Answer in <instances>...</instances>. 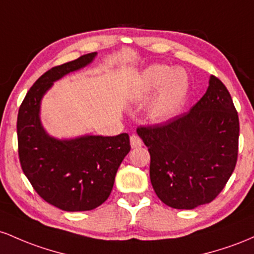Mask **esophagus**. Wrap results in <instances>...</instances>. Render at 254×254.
Wrapping results in <instances>:
<instances>
[{
	"instance_id": "1",
	"label": "esophagus",
	"mask_w": 254,
	"mask_h": 254,
	"mask_svg": "<svg viewBox=\"0 0 254 254\" xmlns=\"http://www.w3.org/2000/svg\"><path fill=\"white\" fill-rule=\"evenodd\" d=\"M130 146L133 147V149H138V147H140L141 145H142V141H141V139L139 138L138 135H135V134H133L132 136H130Z\"/></svg>"
}]
</instances>
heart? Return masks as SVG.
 Instances as JSON below:
<instances>
[{
  "instance_id": "obj_1",
  "label": "heart",
  "mask_w": 254,
  "mask_h": 254,
  "mask_svg": "<svg viewBox=\"0 0 254 254\" xmlns=\"http://www.w3.org/2000/svg\"><path fill=\"white\" fill-rule=\"evenodd\" d=\"M147 107V115L155 122L172 119L180 110L189 92V79L181 70L162 64L151 65L141 76L139 97L147 98L155 91Z\"/></svg>"
}]
</instances>
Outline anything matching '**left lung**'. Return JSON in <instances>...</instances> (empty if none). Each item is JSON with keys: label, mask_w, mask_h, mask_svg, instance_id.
<instances>
[{"label": "left lung", "mask_w": 254, "mask_h": 254, "mask_svg": "<svg viewBox=\"0 0 254 254\" xmlns=\"http://www.w3.org/2000/svg\"><path fill=\"white\" fill-rule=\"evenodd\" d=\"M239 130L230 93L213 75L189 113L163 125L139 127L136 133L149 147L150 179L158 198L181 210L212 201L235 169Z\"/></svg>", "instance_id": "left-lung-1"}]
</instances>
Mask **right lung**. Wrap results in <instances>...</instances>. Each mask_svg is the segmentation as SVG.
<instances>
[{"mask_svg":"<svg viewBox=\"0 0 254 254\" xmlns=\"http://www.w3.org/2000/svg\"><path fill=\"white\" fill-rule=\"evenodd\" d=\"M97 53L45 72L31 87L18 114L19 158L28 181L39 195L64 211L96 209L112 193L118 169L129 152V136H51L41 121L42 99L54 82L86 67Z\"/></svg>","mask_w":254,"mask_h":254,"instance_id":"1","label":"right lung"}]
</instances>
